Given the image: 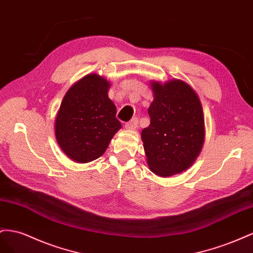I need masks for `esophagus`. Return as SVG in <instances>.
<instances>
[{"instance_id":"1","label":"esophagus","mask_w":253,"mask_h":253,"mask_svg":"<svg viewBox=\"0 0 253 253\" xmlns=\"http://www.w3.org/2000/svg\"><path fill=\"white\" fill-rule=\"evenodd\" d=\"M138 127V119L134 118L130 122H128L125 124V128L128 129V130H134V129Z\"/></svg>"}]
</instances>
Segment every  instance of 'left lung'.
I'll list each match as a JSON object with an SVG mask.
<instances>
[{
    "label": "left lung",
    "mask_w": 253,
    "mask_h": 253,
    "mask_svg": "<svg viewBox=\"0 0 253 253\" xmlns=\"http://www.w3.org/2000/svg\"><path fill=\"white\" fill-rule=\"evenodd\" d=\"M150 124L142 130L149 169L161 177L190 168L205 141L203 107L195 91L181 81L151 84Z\"/></svg>",
    "instance_id": "obj_1"
}]
</instances>
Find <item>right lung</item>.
<instances>
[{"label": "right lung", "instance_id": "right-lung-1", "mask_svg": "<svg viewBox=\"0 0 253 253\" xmlns=\"http://www.w3.org/2000/svg\"><path fill=\"white\" fill-rule=\"evenodd\" d=\"M110 84L102 76L89 74L73 84L64 95L55 122L60 148L78 163L102 156L122 127L117 108L108 97Z\"/></svg>", "mask_w": 253, "mask_h": 253}]
</instances>
